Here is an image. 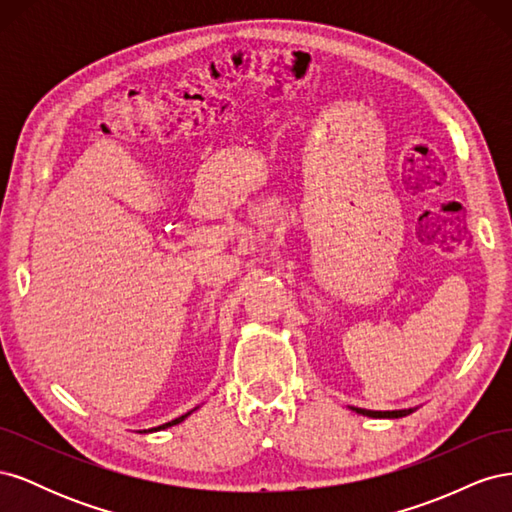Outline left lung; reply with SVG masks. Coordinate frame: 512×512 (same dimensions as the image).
<instances>
[{"label": "left lung", "mask_w": 512, "mask_h": 512, "mask_svg": "<svg viewBox=\"0 0 512 512\" xmlns=\"http://www.w3.org/2000/svg\"><path fill=\"white\" fill-rule=\"evenodd\" d=\"M354 412H359L363 416H371V418H401L408 416L414 410H393V412H374V410H363V408H352Z\"/></svg>", "instance_id": "left-lung-1"}]
</instances>
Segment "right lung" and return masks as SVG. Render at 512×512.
Returning <instances> with one entry per match:
<instances>
[{
  "label": "right lung",
  "mask_w": 512,
  "mask_h": 512,
  "mask_svg": "<svg viewBox=\"0 0 512 512\" xmlns=\"http://www.w3.org/2000/svg\"><path fill=\"white\" fill-rule=\"evenodd\" d=\"M188 414H190V412H188ZM188 414H183V416L175 418V421H170V423H164L162 427H156V429H166V427H170V425H177V423H181V421H183V418H185V416H188Z\"/></svg>",
  "instance_id": "add662e5"
}]
</instances>
